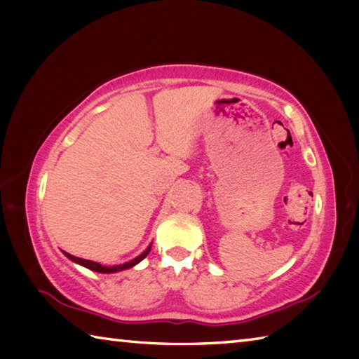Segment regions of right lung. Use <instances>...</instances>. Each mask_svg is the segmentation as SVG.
Here are the masks:
<instances>
[{"label":"right lung","instance_id":"add662e5","mask_svg":"<svg viewBox=\"0 0 359 359\" xmlns=\"http://www.w3.org/2000/svg\"><path fill=\"white\" fill-rule=\"evenodd\" d=\"M150 248H151V244H150L147 248H145V250H144L141 255H139V257H136L135 259L128 261V263L118 264V266H102V264H100V263H96V261H90V259L77 258V257H74V255H69V253H66V252H63V253H65V257H66V258H69L71 261H74V263L81 264V266H83V267H87V269H90V271L101 272V274H114V272H120V271L130 269V267L136 266L137 263H141V261H142V259L149 255Z\"/></svg>","mask_w":359,"mask_h":359}]
</instances>
